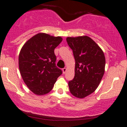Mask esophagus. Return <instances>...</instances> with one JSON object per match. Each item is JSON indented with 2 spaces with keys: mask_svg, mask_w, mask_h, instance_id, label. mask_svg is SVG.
Listing matches in <instances>:
<instances>
[{
  "mask_svg": "<svg viewBox=\"0 0 127 127\" xmlns=\"http://www.w3.org/2000/svg\"><path fill=\"white\" fill-rule=\"evenodd\" d=\"M66 71H67V69H66V67L63 69V74H65V73L66 72Z\"/></svg>",
  "mask_w": 127,
  "mask_h": 127,
  "instance_id": "34e87169",
  "label": "esophagus"
}]
</instances>
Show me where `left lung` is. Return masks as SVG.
I'll list each match as a JSON object with an SVG mask.
<instances>
[{"mask_svg": "<svg viewBox=\"0 0 127 127\" xmlns=\"http://www.w3.org/2000/svg\"><path fill=\"white\" fill-rule=\"evenodd\" d=\"M75 61L74 78L69 82L70 92L84 98L95 91L103 78L106 60L101 48L89 37H67Z\"/></svg>", "mask_w": 127, "mask_h": 127, "instance_id": "left-lung-1", "label": "left lung"}]
</instances>
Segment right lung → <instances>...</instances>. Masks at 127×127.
Instances as JSON below:
<instances>
[{
  "mask_svg": "<svg viewBox=\"0 0 127 127\" xmlns=\"http://www.w3.org/2000/svg\"><path fill=\"white\" fill-rule=\"evenodd\" d=\"M62 40L61 37L39 33L28 40L20 51V74L27 87L37 95L49 93L62 74V71L56 66L54 53Z\"/></svg>",
  "mask_w": 127,
  "mask_h": 127,
  "instance_id": "right-lung-1",
  "label": "right lung"
}]
</instances>
